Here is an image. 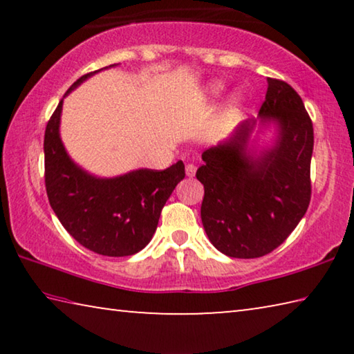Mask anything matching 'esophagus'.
<instances>
[{
	"label": "esophagus",
	"instance_id": "obj_1",
	"mask_svg": "<svg viewBox=\"0 0 354 354\" xmlns=\"http://www.w3.org/2000/svg\"><path fill=\"white\" fill-rule=\"evenodd\" d=\"M195 171H196V167L194 165V164H187V165H185V175H187V176H194L195 175Z\"/></svg>",
	"mask_w": 354,
	"mask_h": 354
}]
</instances>
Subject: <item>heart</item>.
Instances as JSON below:
<instances>
[{"instance_id": "b5f03b06", "label": "heart", "mask_w": 354, "mask_h": 354, "mask_svg": "<svg viewBox=\"0 0 354 354\" xmlns=\"http://www.w3.org/2000/svg\"><path fill=\"white\" fill-rule=\"evenodd\" d=\"M220 91H221V84H220V82H215V84H212L211 88H209V92H211L212 95H217ZM232 103H237V100H236V98L232 100Z\"/></svg>"}]
</instances>
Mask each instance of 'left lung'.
Returning a JSON list of instances; mask_svg holds the SVG:
<instances>
[{"mask_svg": "<svg viewBox=\"0 0 354 354\" xmlns=\"http://www.w3.org/2000/svg\"><path fill=\"white\" fill-rule=\"evenodd\" d=\"M259 113L277 120L274 148L254 160L245 143L254 120L242 123L230 140L206 149L196 179L205 185L201 221L209 241L230 257L254 259L278 248L310 201L313 120L286 81L268 77Z\"/></svg>", "mask_w": 354, "mask_h": 354, "instance_id": "1", "label": "left lung"}]
</instances>
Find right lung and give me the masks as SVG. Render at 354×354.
I'll return each instance as SVG.
<instances>
[{
    "instance_id": "1",
    "label": "right lung",
    "mask_w": 354,
    "mask_h": 354,
    "mask_svg": "<svg viewBox=\"0 0 354 354\" xmlns=\"http://www.w3.org/2000/svg\"><path fill=\"white\" fill-rule=\"evenodd\" d=\"M71 84V92L88 76ZM62 100L45 129V187L53 211L68 234L93 253L122 257L139 253L151 241L160 212L185 176L183 160L165 170L142 169L100 179L76 167L59 137Z\"/></svg>"
}]
</instances>
